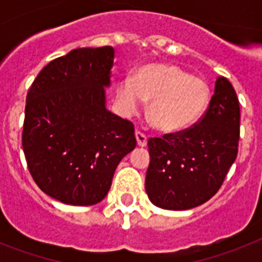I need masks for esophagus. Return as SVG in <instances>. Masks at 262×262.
<instances>
[{
	"mask_svg": "<svg viewBox=\"0 0 262 262\" xmlns=\"http://www.w3.org/2000/svg\"><path fill=\"white\" fill-rule=\"evenodd\" d=\"M136 140H137V144H139L140 147H145L148 143V136L143 132L137 130L136 132Z\"/></svg>",
	"mask_w": 262,
	"mask_h": 262,
	"instance_id": "1",
	"label": "esophagus"
}]
</instances>
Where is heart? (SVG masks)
Listing matches in <instances>:
<instances>
[{
	"mask_svg": "<svg viewBox=\"0 0 262 262\" xmlns=\"http://www.w3.org/2000/svg\"><path fill=\"white\" fill-rule=\"evenodd\" d=\"M117 100L127 114L151 100L148 117L164 133H178L193 126L209 103V87L199 76L189 75L172 63H148L133 79L123 77L117 85Z\"/></svg>",
	"mask_w": 262,
	"mask_h": 262,
	"instance_id": "b5f03b06",
	"label": "heart"
}]
</instances>
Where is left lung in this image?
Instances as JSON below:
<instances>
[{
	"label": "left lung",
	"instance_id": "1",
	"mask_svg": "<svg viewBox=\"0 0 262 262\" xmlns=\"http://www.w3.org/2000/svg\"><path fill=\"white\" fill-rule=\"evenodd\" d=\"M239 102L226 77L199 122L178 133L148 140L151 162L145 190L156 207L185 211L217 193L235 162L239 141Z\"/></svg>",
	"mask_w": 262,
	"mask_h": 262
}]
</instances>
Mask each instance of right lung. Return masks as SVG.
<instances>
[{"label": "right lung", "instance_id": "add662e5", "mask_svg": "<svg viewBox=\"0 0 262 262\" xmlns=\"http://www.w3.org/2000/svg\"><path fill=\"white\" fill-rule=\"evenodd\" d=\"M114 54L111 46L69 51L47 63L27 94V166L40 190L63 204L102 201L137 144L133 123L106 108Z\"/></svg>", "mask_w": 262, "mask_h": 262}]
</instances>
